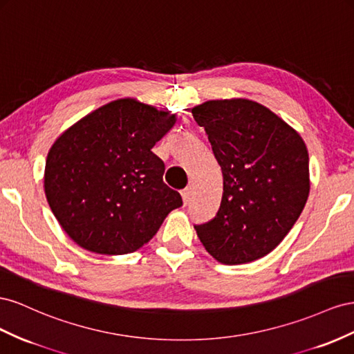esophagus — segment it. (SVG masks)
<instances>
[{
    "instance_id": "1",
    "label": "esophagus",
    "mask_w": 354,
    "mask_h": 354,
    "mask_svg": "<svg viewBox=\"0 0 354 354\" xmlns=\"http://www.w3.org/2000/svg\"><path fill=\"white\" fill-rule=\"evenodd\" d=\"M180 196H183L184 203L187 205L188 201H189V198H191V187H187V188H184L183 191H180Z\"/></svg>"
}]
</instances>
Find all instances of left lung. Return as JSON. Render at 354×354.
<instances>
[{
	"label": "left lung",
	"instance_id": "left-lung-1",
	"mask_svg": "<svg viewBox=\"0 0 354 354\" xmlns=\"http://www.w3.org/2000/svg\"><path fill=\"white\" fill-rule=\"evenodd\" d=\"M191 113L205 127L224 176L218 214L194 225L197 236L222 264L262 258L285 239L308 198L304 140L248 99L209 100Z\"/></svg>",
	"mask_w": 354,
	"mask_h": 354
}]
</instances>
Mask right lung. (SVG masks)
I'll return each mask as SVG.
<instances>
[{"instance_id":"right-lung-1","label":"right lung","mask_w":354,"mask_h":354,"mask_svg":"<svg viewBox=\"0 0 354 354\" xmlns=\"http://www.w3.org/2000/svg\"><path fill=\"white\" fill-rule=\"evenodd\" d=\"M175 121L135 99H118L57 138L46 161V197L78 246L130 254L183 206L178 191L165 184L163 160L151 151Z\"/></svg>"}]
</instances>
